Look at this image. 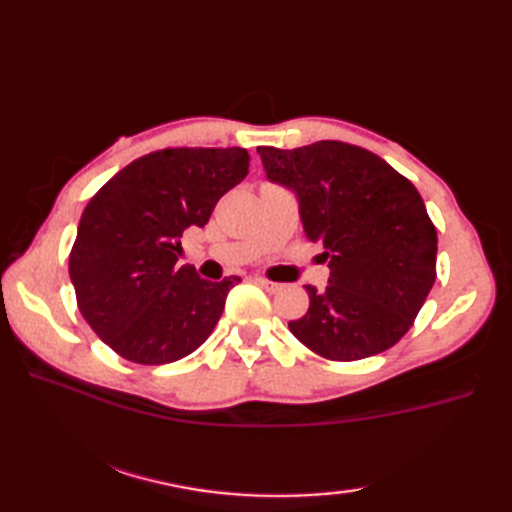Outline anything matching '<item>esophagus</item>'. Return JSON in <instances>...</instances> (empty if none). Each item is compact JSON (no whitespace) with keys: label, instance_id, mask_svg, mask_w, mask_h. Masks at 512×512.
<instances>
[{"label":"esophagus","instance_id":"esophagus-1","mask_svg":"<svg viewBox=\"0 0 512 512\" xmlns=\"http://www.w3.org/2000/svg\"><path fill=\"white\" fill-rule=\"evenodd\" d=\"M255 284L262 286V288L268 290V292H277V290L284 288L281 284H277V281H270V279H266V277H255Z\"/></svg>","mask_w":512,"mask_h":512}]
</instances>
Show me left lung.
Masks as SVG:
<instances>
[{
  "instance_id": "1",
  "label": "left lung",
  "mask_w": 512,
  "mask_h": 512,
  "mask_svg": "<svg viewBox=\"0 0 512 512\" xmlns=\"http://www.w3.org/2000/svg\"><path fill=\"white\" fill-rule=\"evenodd\" d=\"M266 178L297 193L303 231L330 266L325 290L288 328L330 361L389 350L413 325L436 281L438 233L418 189L363 147L321 140L257 147Z\"/></svg>"
}]
</instances>
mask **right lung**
I'll list each match as a JSON object with an SVG mask.
<instances>
[{
	"label": "right lung",
	"mask_w": 512,
	"mask_h": 512,
	"mask_svg": "<svg viewBox=\"0 0 512 512\" xmlns=\"http://www.w3.org/2000/svg\"><path fill=\"white\" fill-rule=\"evenodd\" d=\"M242 147L162 149L134 160L85 206L70 253L83 319L140 365L180 361L209 339L239 277L206 281L178 266L182 233L204 226L248 173Z\"/></svg>",
	"instance_id": "obj_1"
}]
</instances>
